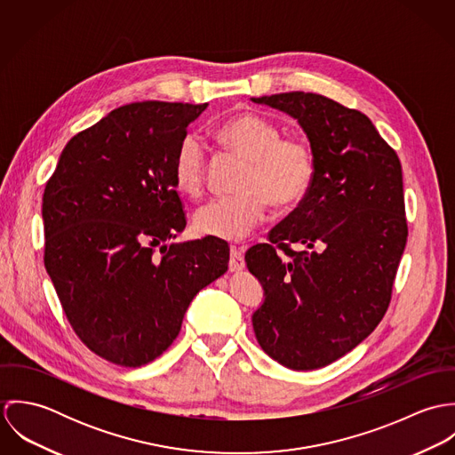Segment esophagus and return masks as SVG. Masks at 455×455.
<instances>
[{
    "label": "esophagus",
    "instance_id": "esophagus-1",
    "mask_svg": "<svg viewBox=\"0 0 455 455\" xmlns=\"http://www.w3.org/2000/svg\"><path fill=\"white\" fill-rule=\"evenodd\" d=\"M245 267V260H243V252L242 249L231 247V258H229V269L231 271H242Z\"/></svg>",
    "mask_w": 455,
    "mask_h": 455
}]
</instances>
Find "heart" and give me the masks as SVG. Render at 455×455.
Instances as JSON below:
<instances>
[{
    "label": "heart",
    "instance_id": "b5f03b06",
    "mask_svg": "<svg viewBox=\"0 0 455 455\" xmlns=\"http://www.w3.org/2000/svg\"><path fill=\"white\" fill-rule=\"evenodd\" d=\"M217 141L247 161L240 195L213 197L195 215L199 235L236 242L266 215L267 204L285 208L307 195L314 179V159L299 138L282 136L280 128L258 114H236L213 131ZM173 179L184 195H201L206 182V152L196 134L179 143Z\"/></svg>",
    "mask_w": 455,
    "mask_h": 455
}]
</instances>
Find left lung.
Returning a JSON list of instances; mask_svg holds the SVG:
<instances>
[{
    "instance_id": "8db88e82",
    "label": "left lung",
    "mask_w": 455,
    "mask_h": 455,
    "mask_svg": "<svg viewBox=\"0 0 455 455\" xmlns=\"http://www.w3.org/2000/svg\"><path fill=\"white\" fill-rule=\"evenodd\" d=\"M303 128L314 179L298 208L247 251L264 289L252 315L260 348L317 370L355 348L387 312L408 226L397 154L359 110L314 92L252 98ZM292 243L309 251L296 253Z\"/></svg>"
}]
</instances>
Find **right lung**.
Masks as SVG:
<instances>
[{
    "mask_svg": "<svg viewBox=\"0 0 455 455\" xmlns=\"http://www.w3.org/2000/svg\"><path fill=\"white\" fill-rule=\"evenodd\" d=\"M206 107L116 108L66 143L45 186L47 273L76 336L114 364L138 368L159 357L196 294L228 271L224 240L168 245L188 224L175 152Z\"/></svg>",
    "mask_w": 455,
    "mask_h": 455,
    "instance_id": "add662e5",
    "label": "right lung"
}]
</instances>
